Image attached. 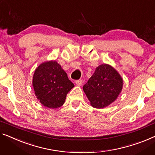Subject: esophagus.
Instances as JSON below:
<instances>
[{"instance_id":"obj_1","label":"esophagus","mask_w":155,"mask_h":155,"mask_svg":"<svg viewBox=\"0 0 155 155\" xmlns=\"http://www.w3.org/2000/svg\"><path fill=\"white\" fill-rule=\"evenodd\" d=\"M75 84H77V85H78V86H79V85H82L83 81L82 80H77L75 81Z\"/></svg>"}]
</instances>
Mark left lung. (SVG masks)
<instances>
[{
  "label": "left lung",
  "instance_id": "left-lung-1",
  "mask_svg": "<svg viewBox=\"0 0 155 155\" xmlns=\"http://www.w3.org/2000/svg\"><path fill=\"white\" fill-rule=\"evenodd\" d=\"M123 86V79L115 69L108 64L96 68L83 89L92 107L103 108L117 98Z\"/></svg>",
  "mask_w": 155,
  "mask_h": 155
}]
</instances>
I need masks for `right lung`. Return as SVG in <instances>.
<instances>
[{
  "instance_id": "right-lung-1",
  "label": "right lung",
  "mask_w": 155,
  "mask_h": 155,
  "mask_svg": "<svg viewBox=\"0 0 155 155\" xmlns=\"http://www.w3.org/2000/svg\"><path fill=\"white\" fill-rule=\"evenodd\" d=\"M33 86L36 97L45 107L57 108L63 105L67 94L74 85L55 61L41 63L35 70Z\"/></svg>"
}]
</instances>
